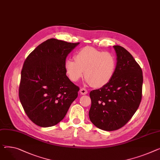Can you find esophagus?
Returning <instances> with one entry per match:
<instances>
[{"label":"esophagus","mask_w":160,"mask_h":160,"mask_svg":"<svg viewBox=\"0 0 160 160\" xmlns=\"http://www.w3.org/2000/svg\"><path fill=\"white\" fill-rule=\"evenodd\" d=\"M80 93L82 95H85L88 93V91L87 89H86L85 88H81L80 90Z\"/></svg>","instance_id":"34e87169"}]
</instances>
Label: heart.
Instances as JSON below:
<instances>
[{
  "label": "heart",
  "instance_id": "1",
  "mask_svg": "<svg viewBox=\"0 0 160 160\" xmlns=\"http://www.w3.org/2000/svg\"><path fill=\"white\" fill-rule=\"evenodd\" d=\"M74 60L68 58L64 63L68 76L74 82H78L84 73L88 83L100 88L107 85L114 74L116 60L109 52L86 46L76 52Z\"/></svg>",
  "mask_w": 160,
  "mask_h": 160
}]
</instances>
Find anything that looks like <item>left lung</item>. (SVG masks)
<instances>
[{
  "mask_svg": "<svg viewBox=\"0 0 160 160\" xmlns=\"http://www.w3.org/2000/svg\"><path fill=\"white\" fill-rule=\"evenodd\" d=\"M113 48L117 63L112 80L89 94L90 120L98 128L107 131L118 130L128 122L142 97V68L125 48L120 46Z\"/></svg>",
  "mask_w": 160,
  "mask_h": 160,
  "instance_id": "1",
  "label": "left lung"
}]
</instances>
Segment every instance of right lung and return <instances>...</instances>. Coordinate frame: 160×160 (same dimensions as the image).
Instances as JSON below:
<instances>
[{
    "mask_svg": "<svg viewBox=\"0 0 160 160\" xmlns=\"http://www.w3.org/2000/svg\"><path fill=\"white\" fill-rule=\"evenodd\" d=\"M78 44L50 38L38 45L25 60L19 99L28 117L37 125H57L78 97L80 88L67 77L64 63Z\"/></svg>",
    "mask_w": 160,
    "mask_h": 160,
    "instance_id": "add662e5",
    "label": "right lung"
}]
</instances>
